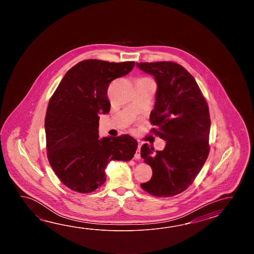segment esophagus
Listing matches in <instances>:
<instances>
[{
	"instance_id": "obj_1",
	"label": "esophagus",
	"mask_w": 254,
	"mask_h": 254,
	"mask_svg": "<svg viewBox=\"0 0 254 254\" xmlns=\"http://www.w3.org/2000/svg\"><path fill=\"white\" fill-rule=\"evenodd\" d=\"M135 159L136 160H140V143L138 142V149L136 150V152L134 154Z\"/></svg>"
}]
</instances>
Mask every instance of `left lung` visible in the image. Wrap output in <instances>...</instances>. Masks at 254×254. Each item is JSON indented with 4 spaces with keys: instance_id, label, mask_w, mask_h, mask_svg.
Returning <instances> with one entry per match:
<instances>
[{
    "instance_id": "1",
    "label": "left lung",
    "mask_w": 254,
    "mask_h": 254,
    "mask_svg": "<svg viewBox=\"0 0 254 254\" xmlns=\"http://www.w3.org/2000/svg\"><path fill=\"white\" fill-rule=\"evenodd\" d=\"M137 66L157 81L156 103L150 122L151 133L166 140L163 151L147 143L140 156L152 176L140 187L156 197L184 191L200 173L210 152L211 119L208 103L193 76L173 62L140 63Z\"/></svg>"
}]
</instances>
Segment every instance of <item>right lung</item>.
Masks as SVG:
<instances>
[{
    "label": "right lung",
    "instance_id": "1",
    "mask_svg": "<svg viewBox=\"0 0 254 254\" xmlns=\"http://www.w3.org/2000/svg\"><path fill=\"white\" fill-rule=\"evenodd\" d=\"M134 62L81 61L66 72L50 99L45 116L48 161L69 189L88 193L106 181L110 161L129 162L137 140L128 134L99 138V114H108L109 84L128 74Z\"/></svg>",
    "mask_w": 254,
    "mask_h": 254
}]
</instances>
